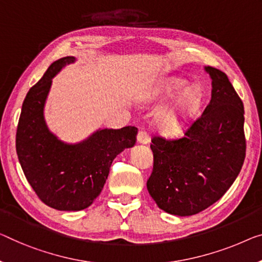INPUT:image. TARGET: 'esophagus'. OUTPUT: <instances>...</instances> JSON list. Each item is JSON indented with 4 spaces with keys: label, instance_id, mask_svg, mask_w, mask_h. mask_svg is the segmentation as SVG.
<instances>
[{
    "label": "esophagus",
    "instance_id": "1",
    "mask_svg": "<svg viewBox=\"0 0 262 262\" xmlns=\"http://www.w3.org/2000/svg\"><path fill=\"white\" fill-rule=\"evenodd\" d=\"M149 134H148L147 132H144V130H141V132H139V134H138V142L139 143H142V144H147V143H149Z\"/></svg>",
    "mask_w": 262,
    "mask_h": 262
}]
</instances>
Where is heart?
I'll return each instance as SVG.
<instances>
[{
  "instance_id": "b5f03b06",
  "label": "heart",
  "mask_w": 262,
  "mask_h": 262,
  "mask_svg": "<svg viewBox=\"0 0 262 262\" xmlns=\"http://www.w3.org/2000/svg\"><path fill=\"white\" fill-rule=\"evenodd\" d=\"M187 84V80L181 77H171L162 84L161 92L167 96L179 93L168 106L159 112L155 122L166 134H175L196 113L202 102V91L198 84Z\"/></svg>"
}]
</instances>
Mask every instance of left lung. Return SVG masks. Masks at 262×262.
<instances>
[{
    "mask_svg": "<svg viewBox=\"0 0 262 262\" xmlns=\"http://www.w3.org/2000/svg\"><path fill=\"white\" fill-rule=\"evenodd\" d=\"M212 97L200 118L180 139H151L154 166L147 189L159 208L189 216L224 196L246 156L244 103L227 75L205 67Z\"/></svg>",
    "mask_w": 262,
    "mask_h": 262,
    "instance_id": "8db88e82",
    "label": "left lung"
}]
</instances>
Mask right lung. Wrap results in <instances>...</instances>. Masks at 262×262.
Instances as JSON below:
<instances>
[{"instance_id": "obj_1", "label": "right lung", "mask_w": 262, "mask_h": 262, "mask_svg": "<svg viewBox=\"0 0 262 262\" xmlns=\"http://www.w3.org/2000/svg\"><path fill=\"white\" fill-rule=\"evenodd\" d=\"M66 56L53 62L29 89L16 132L18 161L31 188L47 206L57 210H82L99 196L113 160L136 142L138 128L99 129L79 143L61 141L49 130L45 104L53 77L75 62Z\"/></svg>"}]
</instances>
